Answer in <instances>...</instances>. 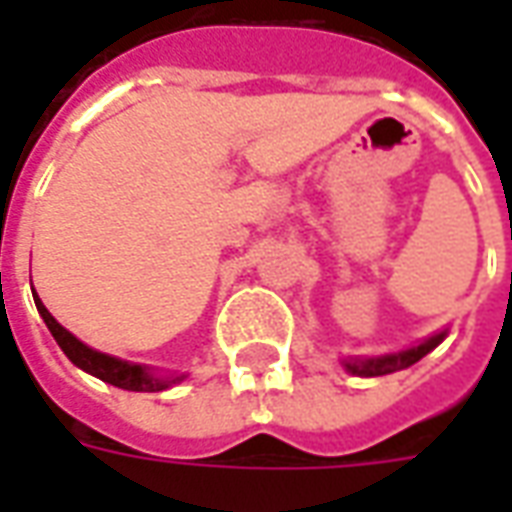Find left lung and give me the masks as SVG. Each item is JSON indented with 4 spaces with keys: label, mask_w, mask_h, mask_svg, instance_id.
I'll return each instance as SVG.
<instances>
[{
    "label": "left lung",
    "mask_w": 512,
    "mask_h": 512,
    "mask_svg": "<svg viewBox=\"0 0 512 512\" xmlns=\"http://www.w3.org/2000/svg\"><path fill=\"white\" fill-rule=\"evenodd\" d=\"M444 337H447V329L439 334H433V337H428L425 343L400 351V354L373 356V359H345L343 365L345 370H348V373H354V376H365V378L386 376V373H395V370H403V367H411L414 362H419V359H422L425 354H430V351H433Z\"/></svg>",
    "instance_id": "obj_1"
}]
</instances>
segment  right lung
<instances>
[{
    "instance_id": "add662e5",
    "label": "right lung",
    "mask_w": 512,
    "mask_h": 512,
    "mask_svg": "<svg viewBox=\"0 0 512 512\" xmlns=\"http://www.w3.org/2000/svg\"><path fill=\"white\" fill-rule=\"evenodd\" d=\"M32 296H35V307H38L40 318H43L46 326H49L51 337L57 340V345L65 351V356L71 359L73 365L82 367L84 373L101 378V381H106V384L128 389V392H164V389H169L172 384H178V381L186 378V376H156V373H150V367L131 365V362L117 359V356L93 351L90 345H84L82 340H76L65 326H60V323L54 321V315L43 307V301L38 299V293H32Z\"/></svg>"
}]
</instances>
